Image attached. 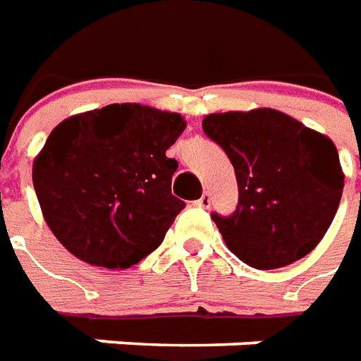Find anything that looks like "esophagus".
I'll use <instances>...</instances> for the list:
<instances>
[{
  "label": "esophagus",
  "mask_w": 361,
  "mask_h": 361,
  "mask_svg": "<svg viewBox=\"0 0 361 361\" xmlns=\"http://www.w3.org/2000/svg\"><path fill=\"white\" fill-rule=\"evenodd\" d=\"M209 202H212L209 192H204L200 196V200H196V206H198V208H209Z\"/></svg>",
  "instance_id": "1"
}]
</instances>
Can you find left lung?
<instances>
[{"instance_id":"left-lung-1","label":"left lung","mask_w":361,"mask_h":361,"mask_svg":"<svg viewBox=\"0 0 361 361\" xmlns=\"http://www.w3.org/2000/svg\"><path fill=\"white\" fill-rule=\"evenodd\" d=\"M202 128L224 147L239 186L233 216L212 214L227 249L257 270L288 267L315 249L344 188L331 137L274 109L216 112Z\"/></svg>"}]
</instances>
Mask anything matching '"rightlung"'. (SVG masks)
Wrapping results in <instances>:
<instances>
[{"label": "right lung", "mask_w": 361, "mask_h": 361, "mask_svg": "<svg viewBox=\"0 0 361 361\" xmlns=\"http://www.w3.org/2000/svg\"><path fill=\"white\" fill-rule=\"evenodd\" d=\"M185 128L180 114L137 103L60 122L32 163L38 204L56 239L109 270L157 249L185 208L171 194L178 163L167 157Z\"/></svg>", "instance_id": "1"}]
</instances>
